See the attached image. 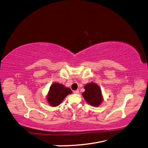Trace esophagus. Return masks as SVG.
Returning a JSON list of instances; mask_svg holds the SVG:
<instances>
[{"label": "esophagus", "instance_id": "34e87169", "mask_svg": "<svg viewBox=\"0 0 148 148\" xmlns=\"http://www.w3.org/2000/svg\"><path fill=\"white\" fill-rule=\"evenodd\" d=\"M73 93H75V94H78L79 93V89H77V90L73 91Z\"/></svg>", "mask_w": 148, "mask_h": 148}]
</instances>
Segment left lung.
<instances>
[{"label": "left lung", "mask_w": 148, "mask_h": 148, "mask_svg": "<svg viewBox=\"0 0 148 148\" xmlns=\"http://www.w3.org/2000/svg\"><path fill=\"white\" fill-rule=\"evenodd\" d=\"M85 91L82 95L88 104L92 106H99L102 101L100 88L95 83H89L85 85Z\"/></svg>", "instance_id": "1"}]
</instances>
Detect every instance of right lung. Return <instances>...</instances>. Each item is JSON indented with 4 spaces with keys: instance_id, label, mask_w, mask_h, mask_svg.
Returning <instances> with one entry per match:
<instances>
[{
    "instance_id": "1",
    "label": "right lung",
    "mask_w": 148,
    "mask_h": 148,
    "mask_svg": "<svg viewBox=\"0 0 148 148\" xmlns=\"http://www.w3.org/2000/svg\"><path fill=\"white\" fill-rule=\"evenodd\" d=\"M72 92L69 88H65L64 85L59 83L52 84L49 89L47 95V101L49 104L53 107L59 106L64 98Z\"/></svg>"
}]
</instances>
